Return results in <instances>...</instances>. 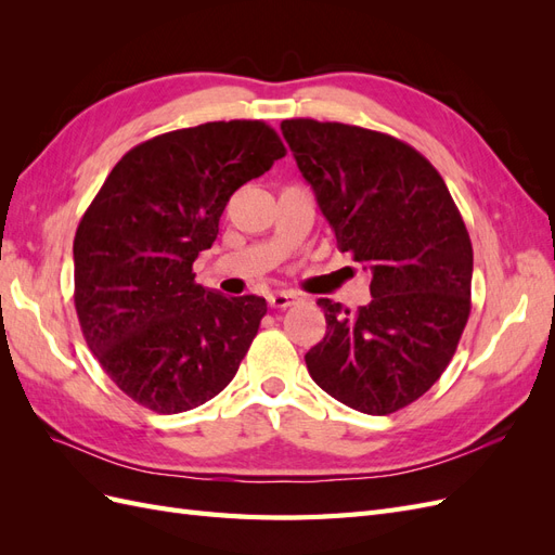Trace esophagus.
Instances as JSON below:
<instances>
[{"label":"esophagus","mask_w":555,"mask_h":555,"mask_svg":"<svg viewBox=\"0 0 555 555\" xmlns=\"http://www.w3.org/2000/svg\"><path fill=\"white\" fill-rule=\"evenodd\" d=\"M296 294L294 292H273L271 296H268V306L275 308V310H284L296 304Z\"/></svg>","instance_id":"esophagus-1"}]
</instances>
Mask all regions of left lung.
<instances>
[{
	"instance_id": "1",
	"label": "left lung",
	"mask_w": 555,
	"mask_h": 555,
	"mask_svg": "<svg viewBox=\"0 0 555 555\" xmlns=\"http://www.w3.org/2000/svg\"><path fill=\"white\" fill-rule=\"evenodd\" d=\"M287 139L340 251L373 273V300L349 314L319 298L326 335L308 373L363 414H391L440 379L467 324L473 243L438 169L389 133L310 117Z\"/></svg>"
}]
</instances>
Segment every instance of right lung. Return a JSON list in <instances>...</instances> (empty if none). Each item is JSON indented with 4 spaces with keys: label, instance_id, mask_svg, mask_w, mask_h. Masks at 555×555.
I'll return each instance as SVG.
<instances>
[{
    "label": "right lung",
    "instance_id": "1",
    "mask_svg": "<svg viewBox=\"0 0 555 555\" xmlns=\"http://www.w3.org/2000/svg\"><path fill=\"white\" fill-rule=\"evenodd\" d=\"M287 155L261 120L206 122L139 143L113 166L74 238V304L104 373L157 414L188 412L238 373L266 300L194 282L231 194Z\"/></svg>",
    "mask_w": 555,
    "mask_h": 555
}]
</instances>
